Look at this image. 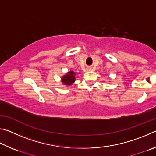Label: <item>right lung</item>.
<instances>
[{
  "label": "right lung",
  "mask_w": 156,
  "mask_h": 156,
  "mask_svg": "<svg viewBox=\"0 0 156 156\" xmlns=\"http://www.w3.org/2000/svg\"><path fill=\"white\" fill-rule=\"evenodd\" d=\"M76 73L73 70L68 71L65 75L61 78V82L63 83V85L69 86L75 82L76 77Z\"/></svg>",
  "instance_id": "right-lung-1"
}]
</instances>
